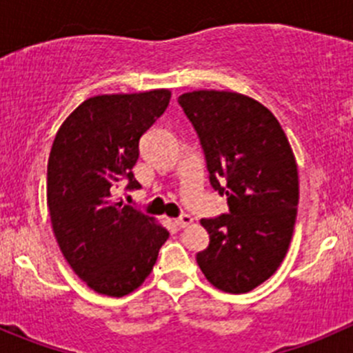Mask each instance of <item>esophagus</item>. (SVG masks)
<instances>
[{"instance_id": "esophagus-1", "label": "esophagus", "mask_w": 353, "mask_h": 353, "mask_svg": "<svg viewBox=\"0 0 353 353\" xmlns=\"http://www.w3.org/2000/svg\"><path fill=\"white\" fill-rule=\"evenodd\" d=\"M191 222H193V219H191L190 215H186V213H184V215H181V216H177V219H176V225L179 227V229H184V227L191 225Z\"/></svg>"}]
</instances>
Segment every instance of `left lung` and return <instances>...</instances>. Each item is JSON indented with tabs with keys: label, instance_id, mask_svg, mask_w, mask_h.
I'll use <instances>...</instances> for the list:
<instances>
[{
	"label": "left lung",
	"instance_id": "1",
	"mask_svg": "<svg viewBox=\"0 0 353 353\" xmlns=\"http://www.w3.org/2000/svg\"><path fill=\"white\" fill-rule=\"evenodd\" d=\"M196 131L210 184L229 213L201 219L210 244L196 261L212 285L245 294L285 258L299 205L297 163L276 117L236 92L196 90L177 99Z\"/></svg>",
	"mask_w": 353,
	"mask_h": 353
}]
</instances>
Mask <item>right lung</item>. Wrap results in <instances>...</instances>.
Wrapping results in <instances>:
<instances>
[{"instance_id":"right-lung-1","label":"right lung","mask_w":353,"mask_h":353,"mask_svg":"<svg viewBox=\"0 0 353 353\" xmlns=\"http://www.w3.org/2000/svg\"><path fill=\"white\" fill-rule=\"evenodd\" d=\"M170 101L169 90L97 95L58 130L48 162V206L59 249L73 272L110 297L137 290L154 268L169 232L117 188L140 190L133 167L140 138Z\"/></svg>"}]
</instances>
